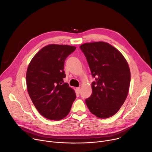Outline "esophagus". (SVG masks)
I'll return each instance as SVG.
<instances>
[{
  "instance_id": "obj_1",
  "label": "esophagus",
  "mask_w": 152,
  "mask_h": 152,
  "mask_svg": "<svg viewBox=\"0 0 152 152\" xmlns=\"http://www.w3.org/2000/svg\"><path fill=\"white\" fill-rule=\"evenodd\" d=\"M76 91L78 92V93H80V91H81V88L80 87H79V88H76Z\"/></svg>"
}]
</instances>
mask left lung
<instances>
[{
	"label": "left lung",
	"instance_id": "obj_1",
	"mask_svg": "<svg viewBox=\"0 0 152 152\" xmlns=\"http://www.w3.org/2000/svg\"><path fill=\"white\" fill-rule=\"evenodd\" d=\"M85 54L93 77L92 93L86 99L90 112L104 119L116 113L127 98L130 71L123 55L104 42L86 43L80 46Z\"/></svg>",
	"mask_w": 152,
	"mask_h": 152
}]
</instances>
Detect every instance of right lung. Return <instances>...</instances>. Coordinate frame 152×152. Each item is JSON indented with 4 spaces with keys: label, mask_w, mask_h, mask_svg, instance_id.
I'll return each mask as SVG.
<instances>
[{
    "label": "right lung",
    "mask_w": 152,
    "mask_h": 152,
    "mask_svg": "<svg viewBox=\"0 0 152 152\" xmlns=\"http://www.w3.org/2000/svg\"><path fill=\"white\" fill-rule=\"evenodd\" d=\"M76 47L48 45L34 56L26 75L28 94L38 112L50 120H60L70 112L76 98L74 90L67 83L64 60Z\"/></svg>",
    "instance_id": "obj_1"
}]
</instances>
